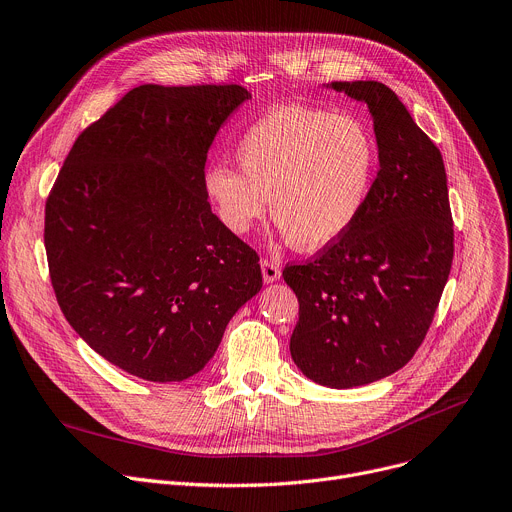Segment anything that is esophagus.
I'll list each match as a JSON object with an SVG mask.
<instances>
[{"label":"esophagus","instance_id":"esophagus-1","mask_svg":"<svg viewBox=\"0 0 512 512\" xmlns=\"http://www.w3.org/2000/svg\"><path fill=\"white\" fill-rule=\"evenodd\" d=\"M261 273H263V280L265 284H273L282 277V267L277 261L271 259H261Z\"/></svg>","mask_w":512,"mask_h":512}]
</instances>
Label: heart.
<instances>
[{
	"label": "heart",
	"instance_id": "obj_1",
	"mask_svg": "<svg viewBox=\"0 0 512 512\" xmlns=\"http://www.w3.org/2000/svg\"><path fill=\"white\" fill-rule=\"evenodd\" d=\"M241 171L214 163L204 190L220 222L245 235L269 212L300 251L329 247L359 218L380 163L376 134L355 116L312 106L263 114L239 138Z\"/></svg>",
	"mask_w": 512,
	"mask_h": 512
}]
</instances>
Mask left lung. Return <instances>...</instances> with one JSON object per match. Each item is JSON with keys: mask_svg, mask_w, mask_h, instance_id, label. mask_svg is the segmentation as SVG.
Returning <instances> with one entry per match:
<instances>
[{"mask_svg": "<svg viewBox=\"0 0 512 512\" xmlns=\"http://www.w3.org/2000/svg\"><path fill=\"white\" fill-rule=\"evenodd\" d=\"M367 106L380 169L355 224L304 265L284 269L300 318L290 353L327 388L378 382L421 347L453 261V222L439 149L390 87L333 81Z\"/></svg>", "mask_w": 512, "mask_h": 512, "instance_id": "1", "label": "left lung"}]
</instances>
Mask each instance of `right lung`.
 I'll return each instance as SVG.
<instances>
[{
    "instance_id": "obj_1",
    "label": "right lung",
    "mask_w": 512,
    "mask_h": 512,
    "mask_svg": "<svg viewBox=\"0 0 512 512\" xmlns=\"http://www.w3.org/2000/svg\"><path fill=\"white\" fill-rule=\"evenodd\" d=\"M241 85H138L87 126L46 200L44 247L75 333L136 378L183 382L263 286L257 253L212 214L204 167Z\"/></svg>"
}]
</instances>
